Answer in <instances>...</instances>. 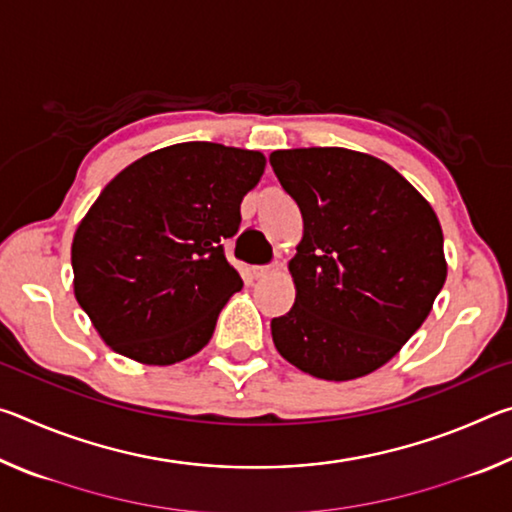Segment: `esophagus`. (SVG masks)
Segmentation results:
<instances>
[{
  "label": "esophagus",
  "instance_id": "obj_1",
  "mask_svg": "<svg viewBox=\"0 0 512 512\" xmlns=\"http://www.w3.org/2000/svg\"><path fill=\"white\" fill-rule=\"evenodd\" d=\"M277 271V264H271V266H253V275L255 277H268L273 275Z\"/></svg>",
  "mask_w": 512,
  "mask_h": 512
}]
</instances>
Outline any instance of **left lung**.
Here are the masks:
<instances>
[{
  "label": "left lung",
  "mask_w": 512,
  "mask_h": 512,
  "mask_svg": "<svg viewBox=\"0 0 512 512\" xmlns=\"http://www.w3.org/2000/svg\"><path fill=\"white\" fill-rule=\"evenodd\" d=\"M302 214L289 273L296 302L271 320L277 352L311 377L350 381L391 361L443 289V228L391 164L311 146L271 153Z\"/></svg>",
  "instance_id": "8db88e82"
}]
</instances>
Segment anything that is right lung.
<instances>
[{
	"mask_svg": "<svg viewBox=\"0 0 512 512\" xmlns=\"http://www.w3.org/2000/svg\"><path fill=\"white\" fill-rule=\"evenodd\" d=\"M259 151L212 142L164 146L103 187L72 241L74 296L112 350L171 366L210 343L244 282L223 255Z\"/></svg>",
	"mask_w": 512,
	"mask_h": 512,
	"instance_id": "obj_1",
	"label": "right lung"
}]
</instances>
